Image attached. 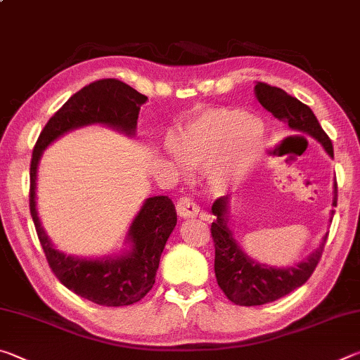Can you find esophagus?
<instances>
[{
    "instance_id": "1",
    "label": "esophagus",
    "mask_w": 360,
    "mask_h": 360,
    "mask_svg": "<svg viewBox=\"0 0 360 360\" xmlns=\"http://www.w3.org/2000/svg\"><path fill=\"white\" fill-rule=\"evenodd\" d=\"M176 212L181 217H195L200 212L198 205L193 202V198L188 197V195H182L176 203Z\"/></svg>"
}]
</instances>
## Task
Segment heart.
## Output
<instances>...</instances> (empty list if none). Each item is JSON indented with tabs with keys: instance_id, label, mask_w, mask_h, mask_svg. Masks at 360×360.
I'll list each match as a JSON object with an SVG mask.
<instances>
[{
	"instance_id": "obj_1",
	"label": "heart",
	"mask_w": 360,
	"mask_h": 360,
	"mask_svg": "<svg viewBox=\"0 0 360 360\" xmlns=\"http://www.w3.org/2000/svg\"><path fill=\"white\" fill-rule=\"evenodd\" d=\"M264 136L259 120L240 109L214 108L195 117L167 149L176 165L206 168L210 186L222 192L257 160Z\"/></svg>"
}]
</instances>
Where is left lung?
I'll use <instances>...</instances> for the list:
<instances>
[{"instance_id":"8db88e82","label":"left lung","mask_w":360,"mask_h":360,"mask_svg":"<svg viewBox=\"0 0 360 360\" xmlns=\"http://www.w3.org/2000/svg\"><path fill=\"white\" fill-rule=\"evenodd\" d=\"M255 96L268 112L285 122L292 130L308 133L318 139L324 146L327 154L333 157L330 138L322 130L316 115L307 105L284 92L283 89L265 82H257L255 85ZM227 203L229 197H219L212 203L211 210L216 221L211 224V236L214 241V273L217 284L230 302L240 307H257V304L275 302L308 281L324 252L328 233L324 236L321 246L297 266L271 268L260 265L249 259L233 240L229 221L225 219ZM333 206H337V182H335Z\"/></svg>"}]
</instances>
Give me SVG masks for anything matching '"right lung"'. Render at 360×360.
Listing matches in <instances>:
<instances>
[{"label": "right lung", "mask_w": 360, "mask_h": 360, "mask_svg": "<svg viewBox=\"0 0 360 360\" xmlns=\"http://www.w3.org/2000/svg\"><path fill=\"white\" fill-rule=\"evenodd\" d=\"M146 100L148 96L119 79H100L85 85L47 120L30 163V212L47 264L65 288L101 307L133 304L152 289L163 248L178 221L174 205L165 195L146 200L130 227L133 249L129 255L103 260L66 257L52 248L39 225L34 206L36 169L42 150L77 127L105 124L127 135L135 133L139 108Z\"/></svg>", "instance_id": "1"}]
</instances>
